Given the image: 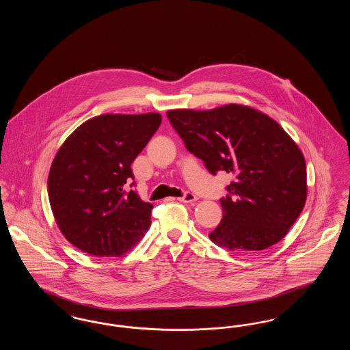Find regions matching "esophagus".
I'll return each instance as SVG.
<instances>
[{"label": "esophagus", "mask_w": 350, "mask_h": 350, "mask_svg": "<svg viewBox=\"0 0 350 350\" xmlns=\"http://www.w3.org/2000/svg\"><path fill=\"white\" fill-rule=\"evenodd\" d=\"M177 200H180V202H183V203H194V202L197 200V197H196L193 193L186 191L183 197H180V198H177Z\"/></svg>", "instance_id": "esophagus-1"}]
</instances>
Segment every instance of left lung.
Instances as JSON below:
<instances>
[{
    "instance_id": "8db88e82",
    "label": "left lung",
    "mask_w": 350,
    "mask_h": 350,
    "mask_svg": "<svg viewBox=\"0 0 350 350\" xmlns=\"http://www.w3.org/2000/svg\"><path fill=\"white\" fill-rule=\"evenodd\" d=\"M167 116L211 174H233L228 194L220 198L223 217L210 240L233 252L267 250L282 240L307 197L304 157L282 127L241 105L170 110Z\"/></svg>"
}]
</instances>
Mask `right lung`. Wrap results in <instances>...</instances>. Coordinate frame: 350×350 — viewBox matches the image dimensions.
<instances>
[{
  "instance_id": "right-lung-1",
  "label": "right lung",
  "mask_w": 350,
  "mask_h": 350,
  "mask_svg": "<svg viewBox=\"0 0 350 350\" xmlns=\"http://www.w3.org/2000/svg\"><path fill=\"white\" fill-rule=\"evenodd\" d=\"M160 124L157 113L105 114L63 143L51 167L49 198L70 244L92 256H120L148 231L153 206L127 185L133 160Z\"/></svg>"
}]
</instances>
